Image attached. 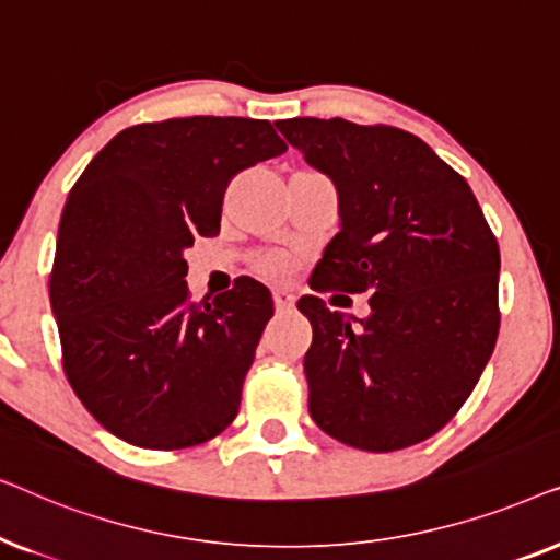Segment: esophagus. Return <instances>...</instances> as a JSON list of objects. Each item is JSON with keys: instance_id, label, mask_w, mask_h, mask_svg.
<instances>
[{"instance_id": "obj_1", "label": "esophagus", "mask_w": 560, "mask_h": 560, "mask_svg": "<svg viewBox=\"0 0 560 560\" xmlns=\"http://www.w3.org/2000/svg\"><path fill=\"white\" fill-rule=\"evenodd\" d=\"M272 298H275V308H278V311H288L290 305L295 303L293 288H288V285H275L272 288Z\"/></svg>"}]
</instances>
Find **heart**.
Returning a JSON list of instances; mask_svg holds the SVG:
<instances>
[{
  "mask_svg": "<svg viewBox=\"0 0 560 560\" xmlns=\"http://www.w3.org/2000/svg\"><path fill=\"white\" fill-rule=\"evenodd\" d=\"M262 265L267 267V270H272V272H282L288 267V259L280 257V255H270V257L262 259Z\"/></svg>",
  "mask_w": 560,
  "mask_h": 560,
  "instance_id": "obj_1",
  "label": "heart"
}]
</instances>
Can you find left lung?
I'll return each instance as SVG.
<instances>
[{
  "mask_svg": "<svg viewBox=\"0 0 560 560\" xmlns=\"http://www.w3.org/2000/svg\"><path fill=\"white\" fill-rule=\"evenodd\" d=\"M339 196L316 290L372 293L370 316L298 301L313 326L308 410L347 446L397 451L439 433L492 357L500 247L469 183L420 137L347 119L275 121Z\"/></svg>",
  "mask_w": 560,
  "mask_h": 560,
  "instance_id": "obj_1",
  "label": "left lung"
}]
</instances>
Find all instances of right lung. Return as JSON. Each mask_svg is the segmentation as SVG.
Returning <instances> with one entry per match:
<instances>
[{
    "label": "right lung",
    "instance_id": "right-lung-1",
    "mask_svg": "<svg viewBox=\"0 0 560 560\" xmlns=\"http://www.w3.org/2000/svg\"><path fill=\"white\" fill-rule=\"evenodd\" d=\"M285 150L267 119H165L121 129L75 180L50 305L66 377L117 439L186 448L240 412L272 295L244 278L194 303L183 252L219 234L236 173Z\"/></svg>",
    "mask_w": 560,
    "mask_h": 560
}]
</instances>
